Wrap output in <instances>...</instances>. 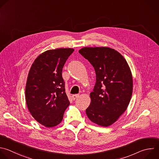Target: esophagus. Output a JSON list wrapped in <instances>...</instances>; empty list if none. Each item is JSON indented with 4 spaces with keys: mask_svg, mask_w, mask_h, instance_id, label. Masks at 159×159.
I'll return each instance as SVG.
<instances>
[{
    "mask_svg": "<svg viewBox=\"0 0 159 159\" xmlns=\"http://www.w3.org/2000/svg\"><path fill=\"white\" fill-rule=\"evenodd\" d=\"M72 97L73 100H75L76 98H77L79 97V94H75V95H73Z\"/></svg>",
    "mask_w": 159,
    "mask_h": 159,
    "instance_id": "1",
    "label": "esophagus"
}]
</instances>
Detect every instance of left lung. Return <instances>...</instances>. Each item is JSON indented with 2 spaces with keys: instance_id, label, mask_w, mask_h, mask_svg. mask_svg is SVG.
<instances>
[{
  "instance_id": "8db88e82",
  "label": "left lung",
  "mask_w": 159,
  "mask_h": 159,
  "mask_svg": "<svg viewBox=\"0 0 159 159\" xmlns=\"http://www.w3.org/2000/svg\"><path fill=\"white\" fill-rule=\"evenodd\" d=\"M79 52L94 67L96 83L86 109L89 119L107 127L127 109L133 90L130 69L119 52L107 47H86Z\"/></svg>"
}]
</instances>
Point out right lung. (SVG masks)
Here are the masks:
<instances>
[{"label": "right lung", "mask_w": 159, "mask_h": 159, "mask_svg": "<svg viewBox=\"0 0 159 159\" xmlns=\"http://www.w3.org/2000/svg\"><path fill=\"white\" fill-rule=\"evenodd\" d=\"M74 50H47L35 59L30 69L25 92L27 106L34 119L46 127L59 125L70 104L62 71Z\"/></svg>", "instance_id": "obj_1"}]
</instances>
